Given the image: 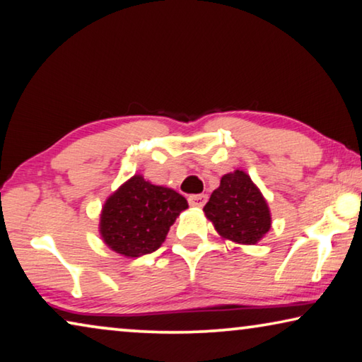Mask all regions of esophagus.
<instances>
[{
	"mask_svg": "<svg viewBox=\"0 0 362 362\" xmlns=\"http://www.w3.org/2000/svg\"><path fill=\"white\" fill-rule=\"evenodd\" d=\"M187 202L192 207H204L205 202H207V196L205 194H194V196L187 197Z\"/></svg>",
	"mask_w": 362,
	"mask_h": 362,
	"instance_id": "esophagus-1",
	"label": "esophagus"
}]
</instances>
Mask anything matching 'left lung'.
Here are the masks:
<instances>
[{"mask_svg": "<svg viewBox=\"0 0 362 362\" xmlns=\"http://www.w3.org/2000/svg\"><path fill=\"white\" fill-rule=\"evenodd\" d=\"M204 214L218 235L238 244H255L272 226L270 209L251 176L236 170L221 177Z\"/></svg>", "mask_w": 362, "mask_h": 362, "instance_id": "1", "label": "left lung"}]
</instances>
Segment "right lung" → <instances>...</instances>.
Wrapping results in <instances>:
<instances>
[{
	"instance_id": "right-lung-1",
	"label": "right lung",
	"mask_w": 362,
	"mask_h": 362,
	"mask_svg": "<svg viewBox=\"0 0 362 362\" xmlns=\"http://www.w3.org/2000/svg\"><path fill=\"white\" fill-rule=\"evenodd\" d=\"M187 200L170 187L134 175L107 199L100 215L105 244L126 257H141L162 246Z\"/></svg>"
}]
</instances>
